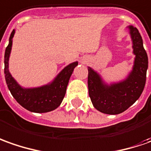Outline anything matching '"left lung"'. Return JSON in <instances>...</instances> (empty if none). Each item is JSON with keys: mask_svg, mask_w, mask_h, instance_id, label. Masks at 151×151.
Instances as JSON below:
<instances>
[{"mask_svg": "<svg viewBox=\"0 0 151 151\" xmlns=\"http://www.w3.org/2000/svg\"><path fill=\"white\" fill-rule=\"evenodd\" d=\"M135 55L132 70L126 79L107 84L96 70L88 67L89 95L93 107L106 114L116 115L124 112L140 98L144 89L148 68V57L143 40L136 27H127Z\"/></svg>", "mask_w": 151, "mask_h": 151, "instance_id": "8db88e82", "label": "left lung"}]
</instances>
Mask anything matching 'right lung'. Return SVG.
Masks as SVG:
<instances>
[{"mask_svg": "<svg viewBox=\"0 0 151 151\" xmlns=\"http://www.w3.org/2000/svg\"><path fill=\"white\" fill-rule=\"evenodd\" d=\"M14 33L15 30L14 29L10 34L9 44L5 52L4 72L8 89L15 100L23 108L30 112L38 113L51 112L62 104L70 76L75 67L78 65V62H72L66 65L54 78L52 81L47 85L34 88H24L14 80L9 70V59Z\"/></svg>", "mask_w": 151, "mask_h": 151, "instance_id": "right-lung-1", "label": "right lung"}]
</instances>
